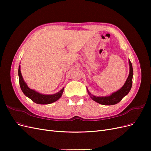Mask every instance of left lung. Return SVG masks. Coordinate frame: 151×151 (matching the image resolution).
<instances>
[{"label":"left lung","instance_id":"left-lung-1","mask_svg":"<svg viewBox=\"0 0 151 151\" xmlns=\"http://www.w3.org/2000/svg\"><path fill=\"white\" fill-rule=\"evenodd\" d=\"M129 63L130 68L129 75L128 76L124 85L120 89L111 93L109 96H96L93 95L89 92L88 89H87L88 94L89 95L93 101L103 105H113L119 103L123 97H125L126 95L129 94L132 88V78H133L134 72L133 67H132V63L130 62V60H129Z\"/></svg>","mask_w":151,"mask_h":151}]
</instances>
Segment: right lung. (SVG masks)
Segmentation results:
<instances>
[{"instance_id":"obj_1","label":"right lung","mask_w":151,"mask_h":151,"mask_svg":"<svg viewBox=\"0 0 151 151\" xmlns=\"http://www.w3.org/2000/svg\"><path fill=\"white\" fill-rule=\"evenodd\" d=\"M18 76H19V85L22 93L26 96L31 99L32 101L36 104H48L55 102L60 99L63 94L64 88H63L60 91L53 94H43L38 93L34 89H30L25 83L21 72V66H19L18 69Z\"/></svg>"}]
</instances>
